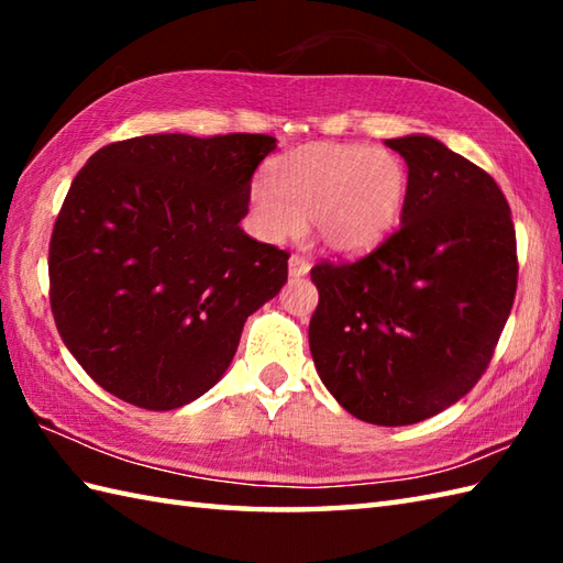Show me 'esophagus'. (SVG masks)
<instances>
[{"label": "esophagus", "instance_id": "obj_1", "mask_svg": "<svg viewBox=\"0 0 563 563\" xmlns=\"http://www.w3.org/2000/svg\"><path fill=\"white\" fill-rule=\"evenodd\" d=\"M309 261L307 258H302V256H297V254H292L290 256V261H288V273H290V278H305V275L309 273Z\"/></svg>", "mask_w": 563, "mask_h": 563}]
</instances>
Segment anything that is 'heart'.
<instances>
[{
    "label": "heart",
    "mask_w": 563,
    "mask_h": 563,
    "mask_svg": "<svg viewBox=\"0 0 563 563\" xmlns=\"http://www.w3.org/2000/svg\"><path fill=\"white\" fill-rule=\"evenodd\" d=\"M409 174L389 150L349 142H309L268 166V186L251 188L256 230L268 242L302 232L305 220L321 244L353 254L375 246L397 224Z\"/></svg>",
    "instance_id": "1"
}]
</instances>
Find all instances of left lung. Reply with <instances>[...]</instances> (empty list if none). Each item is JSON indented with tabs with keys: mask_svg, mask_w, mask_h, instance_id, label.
<instances>
[{
	"mask_svg": "<svg viewBox=\"0 0 563 563\" xmlns=\"http://www.w3.org/2000/svg\"><path fill=\"white\" fill-rule=\"evenodd\" d=\"M409 166L401 227L357 261L312 268L309 351L345 411L409 426L486 373L518 288L516 227L498 184L428 135L387 140Z\"/></svg>",
	"mask_w": 563,
	"mask_h": 563,
	"instance_id": "obj_1",
	"label": "left lung"
}]
</instances>
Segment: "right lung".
Wrapping results in <instances>:
<instances>
[{"instance_id": "right-lung-1", "label": "right lung", "mask_w": 563, "mask_h": 563, "mask_svg": "<svg viewBox=\"0 0 563 563\" xmlns=\"http://www.w3.org/2000/svg\"><path fill=\"white\" fill-rule=\"evenodd\" d=\"M271 135L113 142L71 181L51 236V307L99 387L172 411L230 367L249 314L288 280V251L251 239V176Z\"/></svg>"}]
</instances>
